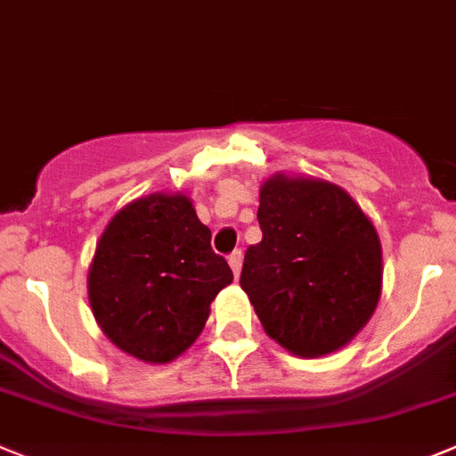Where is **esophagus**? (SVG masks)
Returning <instances> with one entry per match:
<instances>
[{"label":"esophagus","mask_w":456,"mask_h":456,"mask_svg":"<svg viewBox=\"0 0 456 456\" xmlns=\"http://www.w3.org/2000/svg\"><path fill=\"white\" fill-rule=\"evenodd\" d=\"M229 265H232L233 274H240V268H243V254H240V249H236L233 254H229Z\"/></svg>","instance_id":"esophagus-1"}]
</instances>
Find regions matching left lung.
<instances>
[{
	"instance_id": "1",
	"label": "left lung",
	"mask_w": 456,
	"mask_h": 456,
	"mask_svg": "<svg viewBox=\"0 0 456 456\" xmlns=\"http://www.w3.org/2000/svg\"><path fill=\"white\" fill-rule=\"evenodd\" d=\"M264 238L245 252L240 289L265 334L290 354L346 347L381 295V243L359 204L336 183L273 175L258 191Z\"/></svg>"
}]
</instances>
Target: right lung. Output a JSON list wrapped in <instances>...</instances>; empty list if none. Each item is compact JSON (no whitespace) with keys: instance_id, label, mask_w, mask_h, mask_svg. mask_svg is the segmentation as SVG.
<instances>
[{"instance_id":"right-lung-1","label":"right lung","mask_w":456,"mask_h":456,"mask_svg":"<svg viewBox=\"0 0 456 456\" xmlns=\"http://www.w3.org/2000/svg\"><path fill=\"white\" fill-rule=\"evenodd\" d=\"M232 279L192 200L154 192L122 207L102 232L88 302L113 346L145 363H170L198 340Z\"/></svg>"}]
</instances>
